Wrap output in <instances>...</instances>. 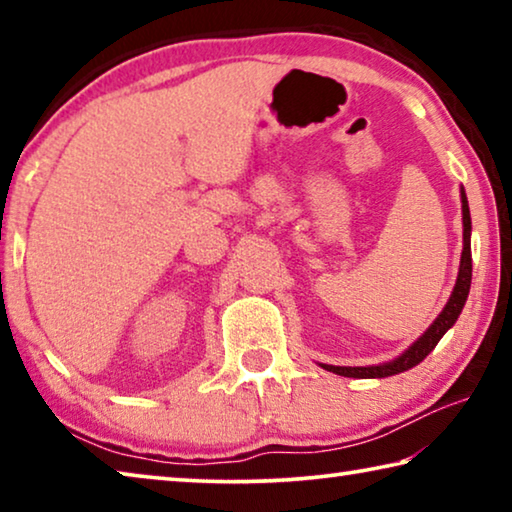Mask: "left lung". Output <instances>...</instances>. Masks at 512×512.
Wrapping results in <instances>:
<instances>
[{
    "instance_id": "1",
    "label": "left lung",
    "mask_w": 512,
    "mask_h": 512,
    "mask_svg": "<svg viewBox=\"0 0 512 512\" xmlns=\"http://www.w3.org/2000/svg\"><path fill=\"white\" fill-rule=\"evenodd\" d=\"M461 203H463V253H461V266H458V277L454 284L452 296H449L445 309L440 311L438 318L433 320L431 327L424 332L418 341H415L409 350H404L400 357L379 363V366H327V363H320L325 370L334 372V375L341 377H354V379H381L391 377L397 372H404L427 357V354L436 348L438 341L443 339L445 332L452 327L458 316H461L463 305L467 300V293H470V282H472V250H470V235H472V219H470V205H467V196L461 187Z\"/></svg>"
}]
</instances>
